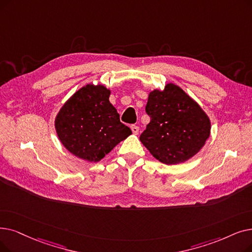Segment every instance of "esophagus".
<instances>
[{
    "label": "esophagus",
    "mask_w": 252,
    "mask_h": 252,
    "mask_svg": "<svg viewBox=\"0 0 252 252\" xmlns=\"http://www.w3.org/2000/svg\"><path fill=\"white\" fill-rule=\"evenodd\" d=\"M130 129H132L133 134H135V135H137V134L139 133V126H135V125L130 126Z\"/></svg>",
    "instance_id": "34e87169"
}]
</instances>
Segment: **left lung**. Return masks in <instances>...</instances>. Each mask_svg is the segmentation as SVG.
Wrapping results in <instances>:
<instances>
[{
	"label": "left lung",
	"mask_w": 252,
	"mask_h": 252,
	"mask_svg": "<svg viewBox=\"0 0 252 252\" xmlns=\"http://www.w3.org/2000/svg\"><path fill=\"white\" fill-rule=\"evenodd\" d=\"M150 117L140 141L157 159L175 165L192 158L210 135L209 117L179 86L153 91L145 108Z\"/></svg>",
	"instance_id": "1"
}]
</instances>
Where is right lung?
<instances>
[{
	"instance_id": "add662e5",
	"label": "right lung",
	"mask_w": 252,
	"mask_h": 252,
	"mask_svg": "<svg viewBox=\"0 0 252 252\" xmlns=\"http://www.w3.org/2000/svg\"><path fill=\"white\" fill-rule=\"evenodd\" d=\"M110 91L103 85L87 84L67 101L56 118V129L63 143L75 157L99 161L120 141L132 134L109 102Z\"/></svg>"
}]
</instances>
